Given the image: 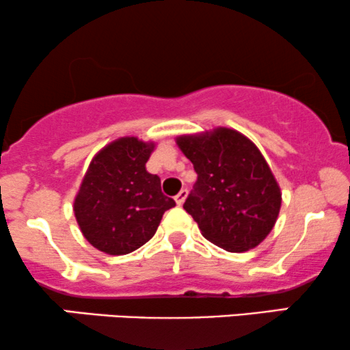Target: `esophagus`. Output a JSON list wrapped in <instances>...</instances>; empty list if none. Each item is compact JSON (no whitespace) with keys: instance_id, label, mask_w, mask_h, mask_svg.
Returning a JSON list of instances; mask_svg holds the SVG:
<instances>
[{"instance_id":"obj_1","label":"esophagus","mask_w":350,"mask_h":350,"mask_svg":"<svg viewBox=\"0 0 350 350\" xmlns=\"http://www.w3.org/2000/svg\"><path fill=\"white\" fill-rule=\"evenodd\" d=\"M187 196H188V189L183 188L182 191H180L178 195L175 196V202H176V204H178V206H182L183 202H185V200H187Z\"/></svg>"}]
</instances>
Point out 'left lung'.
<instances>
[{
    "instance_id": "1",
    "label": "left lung",
    "mask_w": 350,
    "mask_h": 350,
    "mask_svg": "<svg viewBox=\"0 0 350 350\" xmlns=\"http://www.w3.org/2000/svg\"><path fill=\"white\" fill-rule=\"evenodd\" d=\"M198 180L183 209L202 237L230 253L261 243L280 211V188L260 149L230 128L176 137Z\"/></svg>"
}]
</instances>
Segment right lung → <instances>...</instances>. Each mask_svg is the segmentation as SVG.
Wrapping results in <instances>:
<instances>
[{"label":"right lung","mask_w":350,"mask_h":350,"mask_svg":"<svg viewBox=\"0 0 350 350\" xmlns=\"http://www.w3.org/2000/svg\"><path fill=\"white\" fill-rule=\"evenodd\" d=\"M155 148L135 136L120 137L98 150L75 198V215L92 247L107 254H128L152 239L162 215L175 201L161 178L146 170Z\"/></svg>","instance_id":"right-lung-1"}]
</instances>
